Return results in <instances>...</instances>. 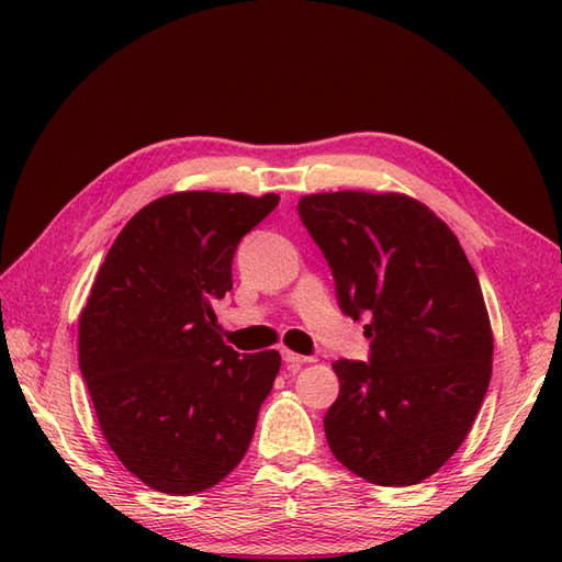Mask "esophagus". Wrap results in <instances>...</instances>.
<instances>
[{"instance_id":"1","label":"esophagus","mask_w":562,"mask_h":562,"mask_svg":"<svg viewBox=\"0 0 562 562\" xmlns=\"http://www.w3.org/2000/svg\"><path fill=\"white\" fill-rule=\"evenodd\" d=\"M281 356H283V363H285L288 368H300V366H304V363H312V361H314V359H310V356H300V353H295V351H291V349H283Z\"/></svg>"}]
</instances>
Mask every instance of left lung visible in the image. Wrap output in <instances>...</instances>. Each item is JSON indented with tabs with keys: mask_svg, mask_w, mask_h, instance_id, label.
Masks as SVG:
<instances>
[{
	"mask_svg": "<svg viewBox=\"0 0 562 562\" xmlns=\"http://www.w3.org/2000/svg\"><path fill=\"white\" fill-rule=\"evenodd\" d=\"M297 213L330 265L339 310L368 318V363H333L328 446L368 483H422L462 446L490 384L479 277L452 229L413 196L323 192L302 196Z\"/></svg>",
	"mask_w": 562,
	"mask_h": 562,
	"instance_id": "8db88e82",
	"label": "left lung"
}]
</instances>
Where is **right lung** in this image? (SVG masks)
I'll use <instances>...</instances> for the list:
<instances>
[{
    "mask_svg": "<svg viewBox=\"0 0 562 562\" xmlns=\"http://www.w3.org/2000/svg\"><path fill=\"white\" fill-rule=\"evenodd\" d=\"M279 194L176 192L116 236L79 316V368L108 446L166 495H196L241 462L279 351L223 342L213 302L232 291L244 236Z\"/></svg>",
    "mask_w": 562,
    "mask_h": 562,
    "instance_id": "obj_1",
    "label": "right lung"
}]
</instances>
